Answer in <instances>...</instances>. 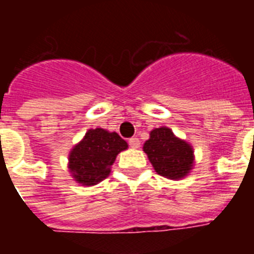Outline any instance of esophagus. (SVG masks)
I'll return each instance as SVG.
<instances>
[{"instance_id": "1", "label": "esophagus", "mask_w": 254, "mask_h": 254, "mask_svg": "<svg viewBox=\"0 0 254 254\" xmlns=\"http://www.w3.org/2000/svg\"><path fill=\"white\" fill-rule=\"evenodd\" d=\"M129 145H130V147H133V149H137V147H139L141 142H139L138 138H135V137H133V138L129 139Z\"/></svg>"}]
</instances>
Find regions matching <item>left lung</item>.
Segmentation results:
<instances>
[{"mask_svg":"<svg viewBox=\"0 0 254 254\" xmlns=\"http://www.w3.org/2000/svg\"><path fill=\"white\" fill-rule=\"evenodd\" d=\"M143 151L159 175L169 179H182L193 166L192 146L178 138L166 127L150 131V138L143 143Z\"/></svg>","mask_w":254,"mask_h":254,"instance_id":"obj_1","label":"left lung"}]
</instances>
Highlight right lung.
<instances>
[{"instance_id":"obj_1","label":"right lung","mask_w":254,"mask_h":254,"mask_svg":"<svg viewBox=\"0 0 254 254\" xmlns=\"http://www.w3.org/2000/svg\"><path fill=\"white\" fill-rule=\"evenodd\" d=\"M127 149L116 131L101 127L89 129L84 138L73 146L68 155V169L77 183L95 186L111 174V166L120 151Z\"/></svg>"}]
</instances>
